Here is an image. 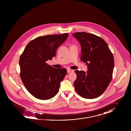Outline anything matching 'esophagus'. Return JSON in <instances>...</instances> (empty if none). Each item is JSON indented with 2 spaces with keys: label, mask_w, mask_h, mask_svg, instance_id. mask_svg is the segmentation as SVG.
Segmentation results:
<instances>
[{
  "label": "esophagus",
  "mask_w": 131,
  "mask_h": 131,
  "mask_svg": "<svg viewBox=\"0 0 131 131\" xmlns=\"http://www.w3.org/2000/svg\"><path fill=\"white\" fill-rule=\"evenodd\" d=\"M74 72V70L70 69H67V72L68 73H72Z\"/></svg>",
  "instance_id": "1"
}]
</instances>
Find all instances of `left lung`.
<instances>
[{
    "instance_id": "1",
    "label": "left lung",
    "mask_w": 131,
    "mask_h": 131,
    "mask_svg": "<svg viewBox=\"0 0 131 131\" xmlns=\"http://www.w3.org/2000/svg\"><path fill=\"white\" fill-rule=\"evenodd\" d=\"M72 35L81 45L80 60L87 65V72L75 71L77 75L74 82L75 89L83 98H96L104 92L112 79L113 55L101 37L86 32Z\"/></svg>"
}]
</instances>
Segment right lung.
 <instances>
[{
	"label": "right lung",
	"instance_id": "1",
	"mask_svg": "<svg viewBox=\"0 0 131 131\" xmlns=\"http://www.w3.org/2000/svg\"><path fill=\"white\" fill-rule=\"evenodd\" d=\"M68 37V34L65 33L38 37L27 45L21 55L19 64L21 80L36 98L48 100L58 93L67 70L56 69L46 62L56 56L59 46Z\"/></svg>",
	"mask_w": 131,
	"mask_h": 131
}]
</instances>
